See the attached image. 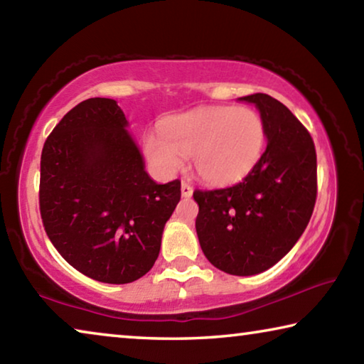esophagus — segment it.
Instances as JSON below:
<instances>
[{
    "label": "esophagus",
    "instance_id": "34e87169",
    "mask_svg": "<svg viewBox=\"0 0 364 364\" xmlns=\"http://www.w3.org/2000/svg\"><path fill=\"white\" fill-rule=\"evenodd\" d=\"M181 196L183 197H191V196H193V186H191V184H188L186 181L181 183Z\"/></svg>",
    "mask_w": 364,
    "mask_h": 364
}]
</instances>
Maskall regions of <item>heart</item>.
<instances>
[{
	"instance_id": "1",
	"label": "heart",
	"mask_w": 364,
	"mask_h": 364,
	"mask_svg": "<svg viewBox=\"0 0 364 364\" xmlns=\"http://www.w3.org/2000/svg\"><path fill=\"white\" fill-rule=\"evenodd\" d=\"M144 152L160 173L171 175L193 156V167L210 184L247 176L267 146L263 119L252 109L202 107L165 120L162 132L147 133Z\"/></svg>"
}]
</instances>
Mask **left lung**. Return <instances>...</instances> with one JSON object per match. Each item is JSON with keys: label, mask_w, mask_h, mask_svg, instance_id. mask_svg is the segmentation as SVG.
Here are the masks:
<instances>
[{"label": "left lung", "mask_w": 364, "mask_h": 364, "mask_svg": "<svg viewBox=\"0 0 364 364\" xmlns=\"http://www.w3.org/2000/svg\"><path fill=\"white\" fill-rule=\"evenodd\" d=\"M260 110L267 149L254 170L232 186L194 191L196 231L207 260L234 276L278 263L305 231L315 208V143L291 110L263 93L239 97Z\"/></svg>", "instance_id": "obj_1"}]
</instances>
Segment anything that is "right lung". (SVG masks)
<instances>
[{
    "label": "right lung",
    "mask_w": 364,
    "mask_h": 364,
    "mask_svg": "<svg viewBox=\"0 0 364 364\" xmlns=\"http://www.w3.org/2000/svg\"><path fill=\"white\" fill-rule=\"evenodd\" d=\"M114 100L69 110L45 141L40 213L49 241L91 279L127 284L156 263L181 183L157 184Z\"/></svg>",
    "instance_id": "obj_1"
}]
</instances>
